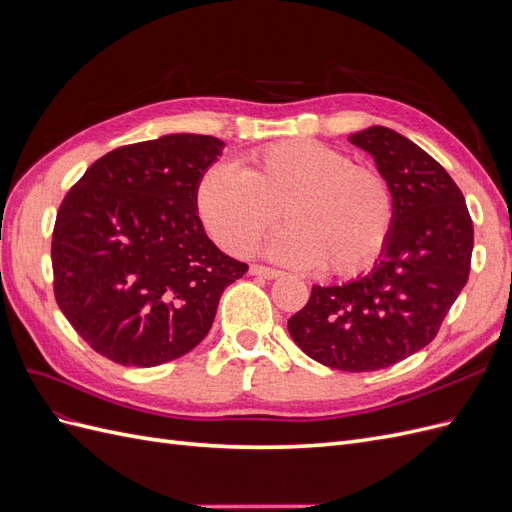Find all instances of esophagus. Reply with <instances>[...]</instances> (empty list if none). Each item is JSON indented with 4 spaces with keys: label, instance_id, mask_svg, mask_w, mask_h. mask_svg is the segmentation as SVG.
<instances>
[{
    "label": "esophagus",
    "instance_id": "34e87169",
    "mask_svg": "<svg viewBox=\"0 0 512 512\" xmlns=\"http://www.w3.org/2000/svg\"><path fill=\"white\" fill-rule=\"evenodd\" d=\"M250 273H252V275H258V277H265V280H275V277L282 275V271L271 269V267H262V265H252V267H250Z\"/></svg>",
    "mask_w": 512,
    "mask_h": 512
}]
</instances>
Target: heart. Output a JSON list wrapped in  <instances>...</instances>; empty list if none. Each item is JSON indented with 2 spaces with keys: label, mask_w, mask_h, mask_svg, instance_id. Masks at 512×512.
<instances>
[{
  "label": "heart",
  "mask_w": 512,
  "mask_h": 512,
  "mask_svg": "<svg viewBox=\"0 0 512 512\" xmlns=\"http://www.w3.org/2000/svg\"><path fill=\"white\" fill-rule=\"evenodd\" d=\"M194 207L211 239L232 254L250 252L282 211L290 228L271 241L269 254L339 277L374 265L395 224L386 177L309 138L254 149L239 170L207 168L196 183Z\"/></svg>",
  "instance_id": "obj_1"
}]
</instances>
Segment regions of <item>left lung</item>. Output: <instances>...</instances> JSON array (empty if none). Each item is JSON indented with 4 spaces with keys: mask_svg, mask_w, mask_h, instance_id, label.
Returning <instances> with one entry per match:
<instances>
[{
    "mask_svg": "<svg viewBox=\"0 0 512 512\" xmlns=\"http://www.w3.org/2000/svg\"><path fill=\"white\" fill-rule=\"evenodd\" d=\"M350 143L374 156L395 196V224L371 273L314 286L288 320L314 361L339 371H376L408 359L438 335L470 275L472 218L451 175L406 136L371 126Z\"/></svg>",
    "mask_w": 512,
    "mask_h": 512,
    "instance_id": "obj_1",
    "label": "left lung"
}]
</instances>
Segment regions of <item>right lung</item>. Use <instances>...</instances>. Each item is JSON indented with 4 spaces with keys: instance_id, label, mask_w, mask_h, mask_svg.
I'll return each instance as SVG.
<instances>
[{
    "instance_id": "1",
    "label": "right lung",
    "mask_w": 512,
    "mask_h": 512,
    "mask_svg": "<svg viewBox=\"0 0 512 512\" xmlns=\"http://www.w3.org/2000/svg\"><path fill=\"white\" fill-rule=\"evenodd\" d=\"M220 138L168 134L108 151L61 200L55 301L113 363L156 367L203 342L226 286L247 271L200 222L194 190Z\"/></svg>"
}]
</instances>
